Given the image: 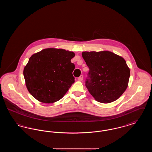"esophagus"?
<instances>
[{
	"mask_svg": "<svg viewBox=\"0 0 152 152\" xmlns=\"http://www.w3.org/2000/svg\"><path fill=\"white\" fill-rule=\"evenodd\" d=\"M78 80H79V81H82V80H83V75H81L78 78Z\"/></svg>",
	"mask_w": 152,
	"mask_h": 152,
	"instance_id": "obj_1",
	"label": "esophagus"
}]
</instances>
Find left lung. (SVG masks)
Listing matches in <instances>:
<instances>
[{"instance_id": "8db88e82", "label": "left lung", "mask_w": 152, "mask_h": 152, "mask_svg": "<svg viewBox=\"0 0 152 152\" xmlns=\"http://www.w3.org/2000/svg\"><path fill=\"white\" fill-rule=\"evenodd\" d=\"M89 71L86 86L95 100L102 103L116 101L125 92L130 77L125 60L109 51L83 52Z\"/></svg>"}]
</instances>
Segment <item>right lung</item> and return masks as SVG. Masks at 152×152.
Here are the masks:
<instances>
[{
    "mask_svg": "<svg viewBox=\"0 0 152 152\" xmlns=\"http://www.w3.org/2000/svg\"><path fill=\"white\" fill-rule=\"evenodd\" d=\"M73 52L47 48L33 55L23 75L29 93L36 100L52 103L60 100L75 82Z\"/></svg>",
    "mask_w": 152,
    "mask_h": 152,
    "instance_id": "right-lung-1",
    "label": "right lung"
}]
</instances>
